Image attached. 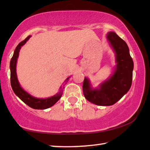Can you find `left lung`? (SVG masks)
I'll use <instances>...</instances> for the list:
<instances>
[{"mask_svg": "<svg viewBox=\"0 0 150 150\" xmlns=\"http://www.w3.org/2000/svg\"><path fill=\"white\" fill-rule=\"evenodd\" d=\"M106 38L115 52L117 64L113 73L97 88L91 87L87 77L83 83L85 98L99 106H111L118 102L131 88L133 79V61L127 43L114 32H108Z\"/></svg>", "mask_w": 150, "mask_h": 150, "instance_id": "left-lung-1", "label": "left lung"}]
</instances>
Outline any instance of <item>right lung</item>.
<instances>
[{
    "mask_svg": "<svg viewBox=\"0 0 150 150\" xmlns=\"http://www.w3.org/2000/svg\"><path fill=\"white\" fill-rule=\"evenodd\" d=\"M30 37L31 35H29V36L27 37L23 41L20 42L16 47V48H15V50L14 51V53H13V57L10 62L11 85V87H12L13 91H14V93H15V95L19 97L24 103L26 104L28 106L33 109L44 110V109L48 108H50V107L52 106L54 104H55L58 101H59L62 95L64 86H65L67 83L70 77L67 78L65 81H64V83H63V86L60 88V90L57 94L53 96L47 98H35L30 94L28 92H27L25 89L22 88L21 86H20V83L17 79V75L16 72L17 62L18 57H19V52L20 51V49H21V46H23L24 44L26 43L27 41L30 38Z\"/></svg>",
    "mask_w": 150,
    "mask_h": 150,
    "instance_id": "1",
    "label": "right lung"
}]
</instances>
